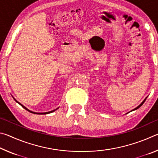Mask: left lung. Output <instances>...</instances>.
<instances>
[{"label":"left lung","mask_w":158,"mask_h":158,"mask_svg":"<svg viewBox=\"0 0 158 158\" xmlns=\"http://www.w3.org/2000/svg\"><path fill=\"white\" fill-rule=\"evenodd\" d=\"M146 98H147V97H146V98H145V99H144V100H143V102H141V104H140V105H139V106H137V107H136V108H135V109H132V111H135V110H137V109H139V107H140V106H141V105H143V103H144V102H145V101H146Z\"/></svg>","instance_id":"8db88e82"}]
</instances>
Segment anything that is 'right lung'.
<instances>
[{
    "label": "right lung",
    "mask_w": 158,
    "mask_h": 158,
    "mask_svg": "<svg viewBox=\"0 0 158 158\" xmlns=\"http://www.w3.org/2000/svg\"><path fill=\"white\" fill-rule=\"evenodd\" d=\"M14 100L16 101V102H17L18 103V104H19V105L21 106H22V107L23 108H24L25 109H26V110H27L28 111H29V112H31V113H33V114H50V113H52V112H53V111H55L56 110H57V109H58V108H59V107H58L57 109H54V110H52V111H48V112H44V113H37V112H34V111H31V110H29V109H28L27 108H26V106H23V105H21V103H19V102L17 101V100H15V99L14 98Z\"/></svg>",
    "instance_id": "add662e5"
}]
</instances>
